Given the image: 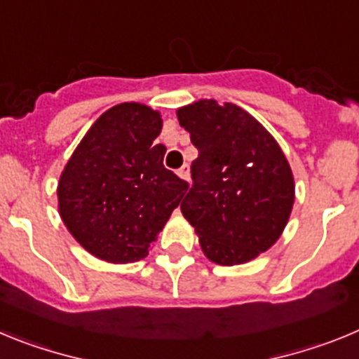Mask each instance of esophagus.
<instances>
[{
	"instance_id": "34e87169",
	"label": "esophagus",
	"mask_w": 359,
	"mask_h": 359,
	"mask_svg": "<svg viewBox=\"0 0 359 359\" xmlns=\"http://www.w3.org/2000/svg\"><path fill=\"white\" fill-rule=\"evenodd\" d=\"M177 175H179L182 180H189V166H187V164H184L182 168H179Z\"/></svg>"
}]
</instances>
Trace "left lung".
<instances>
[{"instance_id": "8db88e82", "label": "left lung", "mask_w": 359, "mask_h": 359, "mask_svg": "<svg viewBox=\"0 0 359 359\" xmlns=\"http://www.w3.org/2000/svg\"><path fill=\"white\" fill-rule=\"evenodd\" d=\"M198 157L180 203L208 259L232 266L272 247L295 200L293 173L272 134L234 103L198 102L177 111Z\"/></svg>"}]
</instances>
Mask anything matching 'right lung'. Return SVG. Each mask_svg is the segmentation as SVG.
<instances>
[{"mask_svg":"<svg viewBox=\"0 0 359 359\" xmlns=\"http://www.w3.org/2000/svg\"><path fill=\"white\" fill-rule=\"evenodd\" d=\"M163 119L143 103L103 112L73 151L57 196L67 231L89 254L109 263L148 256L187 182L163 164Z\"/></svg>","mask_w":359,"mask_h":359,"instance_id":"obj_1","label":"right lung"}]
</instances>
